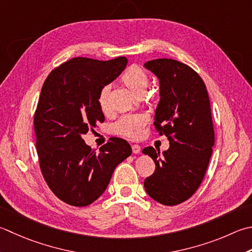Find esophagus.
I'll return each mask as SVG.
<instances>
[{"label": "esophagus", "instance_id": "1", "mask_svg": "<svg viewBox=\"0 0 252 252\" xmlns=\"http://www.w3.org/2000/svg\"><path fill=\"white\" fill-rule=\"evenodd\" d=\"M132 152L134 153V154H140V153H141V147L137 145V144H133L132 145Z\"/></svg>", "mask_w": 252, "mask_h": 252}]
</instances>
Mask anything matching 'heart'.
Returning a JSON list of instances; mask_svg holds the SVG:
<instances>
[{
	"instance_id": "1",
	"label": "heart",
	"mask_w": 252,
	"mask_h": 252,
	"mask_svg": "<svg viewBox=\"0 0 252 252\" xmlns=\"http://www.w3.org/2000/svg\"><path fill=\"white\" fill-rule=\"evenodd\" d=\"M121 83L132 94L139 95V94H143L146 91V87L149 85V75L142 66L133 64L122 74ZM108 96H109V86L102 87L99 96H98V105H99L100 110L103 113H107L108 109H109ZM147 118L142 113L126 116L113 126V130L119 135L130 137V139H137L142 135L143 127L145 126Z\"/></svg>"
}]
</instances>
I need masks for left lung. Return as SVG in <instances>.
<instances>
[{
	"label": "left lung",
	"mask_w": 252,
	"mask_h": 252,
	"mask_svg": "<svg viewBox=\"0 0 252 252\" xmlns=\"http://www.w3.org/2000/svg\"><path fill=\"white\" fill-rule=\"evenodd\" d=\"M144 66L159 80L154 126L169 140L162 156L152 146L143 150L156 165L144 188L158 203L177 205L198 190L208 169L214 145L209 94L199 74L185 63L156 59Z\"/></svg>",
	"instance_id": "8db88e82"
}]
</instances>
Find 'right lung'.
<instances>
[{
  "instance_id": "obj_1",
  "label": "right lung",
  "mask_w": 252,
  "mask_h": 252,
  "mask_svg": "<svg viewBox=\"0 0 252 252\" xmlns=\"http://www.w3.org/2000/svg\"><path fill=\"white\" fill-rule=\"evenodd\" d=\"M127 60L73 58L54 68L41 88L33 117L42 176L61 201L92 204L105 192L116 167L132 154L129 143L111 137L99 152L83 134L105 121L98 105L102 87L120 75Z\"/></svg>"
}]
</instances>
